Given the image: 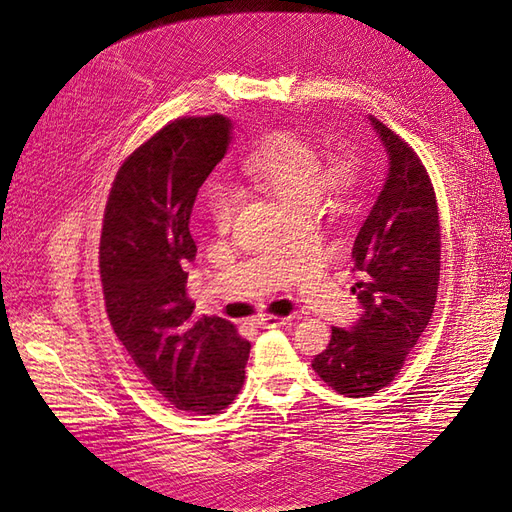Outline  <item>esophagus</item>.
<instances>
[{
  "instance_id": "obj_1",
  "label": "esophagus",
  "mask_w": 512,
  "mask_h": 512,
  "mask_svg": "<svg viewBox=\"0 0 512 512\" xmlns=\"http://www.w3.org/2000/svg\"><path fill=\"white\" fill-rule=\"evenodd\" d=\"M288 322V318H284V316H273V314H267V316H262L260 318V324L265 329H273V327H282V324H286Z\"/></svg>"
}]
</instances>
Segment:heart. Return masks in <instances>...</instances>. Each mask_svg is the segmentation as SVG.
<instances>
[{"instance_id":"obj_1","label":"heart","mask_w":512,"mask_h":512,"mask_svg":"<svg viewBox=\"0 0 512 512\" xmlns=\"http://www.w3.org/2000/svg\"><path fill=\"white\" fill-rule=\"evenodd\" d=\"M243 175L258 188L273 194L290 211L305 203H314L322 185L320 151L294 134H273L241 162ZM350 175L344 160H335L331 183L342 188ZM207 215L215 228L226 230L237 207V196L222 183H213L207 190Z\"/></svg>"}]
</instances>
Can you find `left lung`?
<instances>
[{"label": "left lung", "mask_w": 512, "mask_h": 512, "mask_svg": "<svg viewBox=\"0 0 512 512\" xmlns=\"http://www.w3.org/2000/svg\"><path fill=\"white\" fill-rule=\"evenodd\" d=\"M386 153V179L352 245L361 314L333 327L312 367L331 389L367 397L391 384L427 329L440 284L438 203L423 162L404 138L367 117Z\"/></svg>", "instance_id": "1"}]
</instances>
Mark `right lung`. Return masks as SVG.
Wrapping results in <instances>:
<instances>
[{"mask_svg": "<svg viewBox=\"0 0 512 512\" xmlns=\"http://www.w3.org/2000/svg\"><path fill=\"white\" fill-rule=\"evenodd\" d=\"M232 141L224 115L168 123L121 164L108 196L100 275L108 320L147 382L175 408L218 414L237 397L250 342L224 318L194 320L190 213Z\"/></svg>", "mask_w": 512, "mask_h": 512, "instance_id": "add662e5", "label": "right lung"}]
</instances>
